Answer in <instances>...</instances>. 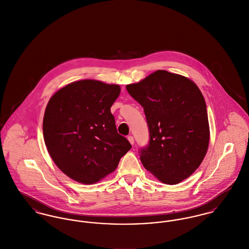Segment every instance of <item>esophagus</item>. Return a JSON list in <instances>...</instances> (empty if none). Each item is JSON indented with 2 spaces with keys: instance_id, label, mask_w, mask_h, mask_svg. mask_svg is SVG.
I'll use <instances>...</instances> for the list:
<instances>
[{
  "instance_id": "1",
  "label": "esophagus",
  "mask_w": 249,
  "mask_h": 249,
  "mask_svg": "<svg viewBox=\"0 0 249 249\" xmlns=\"http://www.w3.org/2000/svg\"><path fill=\"white\" fill-rule=\"evenodd\" d=\"M127 139H128V141H129V142L131 143V144H134V138H133L132 136H128L127 137Z\"/></svg>"
}]
</instances>
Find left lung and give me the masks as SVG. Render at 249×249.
I'll list each match as a JSON object with an SVG mask.
<instances>
[{"instance_id": "1", "label": "left lung", "mask_w": 249, "mask_h": 249, "mask_svg": "<svg viewBox=\"0 0 249 249\" xmlns=\"http://www.w3.org/2000/svg\"><path fill=\"white\" fill-rule=\"evenodd\" d=\"M142 107L149 142L139 154L142 163L161 182L178 184L201 164L210 142L205 99L182 75L157 71L126 86Z\"/></svg>"}]
</instances>
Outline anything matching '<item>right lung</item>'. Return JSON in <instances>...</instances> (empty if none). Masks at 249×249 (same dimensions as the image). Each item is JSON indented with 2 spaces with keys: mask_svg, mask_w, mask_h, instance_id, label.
Here are the masks:
<instances>
[{
  "mask_svg": "<svg viewBox=\"0 0 249 249\" xmlns=\"http://www.w3.org/2000/svg\"><path fill=\"white\" fill-rule=\"evenodd\" d=\"M119 94L118 85L81 80L59 89L46 107L45 144L53 162L75 181H99L131 148L127 139L117 132L110 112Z\"/></svg>",
  "mask_w": 249,
  "mask_h": 249,
  "instance_id": "1",
  "label": "right lung"
}]
</instances>
